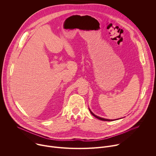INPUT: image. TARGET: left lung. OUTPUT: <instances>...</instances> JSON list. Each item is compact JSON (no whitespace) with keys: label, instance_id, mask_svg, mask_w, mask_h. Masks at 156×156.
<instances>
[{"label":"left lung","instance_id":"1","mask_svg":"<svg viewBox=\"0 0 156 156\" xmlns=\"http://www.w3.org/2000/svg\"><path fill=\"white\" fill-rule=\"evenodd\" d=\"M89 110H90V112H91V114L93 115V116H94L96 118H97L98 119H99V120H103V121H113V120H109V119H104V118H101V117H98V116H97V115H94L91 111V110L89 108Z\"/></svg>","mask_w":156,"mask_h":156}]
</instances>
